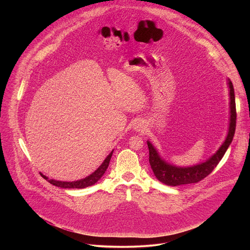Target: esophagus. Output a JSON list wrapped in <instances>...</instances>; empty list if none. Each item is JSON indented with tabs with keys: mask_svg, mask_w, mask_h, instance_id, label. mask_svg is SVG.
<instances>
[{
	"mask_svg": "<svg viewBox=\"0 0 250 250\" xmlns=\"http://www.w3.org/2000/svg\"><path fill=\"white\" fill-rule=\"evenodd\" d=\"M146 124L144 123V122H137V123H135V125H133V128H134V130H136V131H145L146 130Z\"/></svg>",
	"mask_w": 250,
	"mask_h": 250,
	"instance_id": "obj_1",
	"label": "esophagus"
}]
</instances>
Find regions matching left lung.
<instances>
[{
	"label": "left lung",
	"instance_id": "left-lung-1",
	"mask_svg": "<svg viewBox=\"0 0 250 250\" xmlns=\"http://www.w3.org/2000/svg\"><path fill=\"white\" fill-rule=\"evenodd\" d=\"M228 86L229 89V131L224 144L220 146L216 153H213L206 161L188 167H180L170 164L160 156L157 149L152 146L149 140H147V146L149 149V163L155 177L160 182L168 186H180L185 184L197 183L203 180L209 173H211V171L215 169V167H217L219 162L222 160L226 151L231 144L236 124L234 89L229 79H228Z\"/></svg>",
	"mask_w": 250,
	"mask_h": 250
}]
</instances>
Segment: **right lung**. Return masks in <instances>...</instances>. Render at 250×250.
I'll return each mask as SVG.
<instances>
[{
	"instance_id": "1",
	"label": "right lung",
	"mask_w": 250,
	"mask_h": 250,
	"mask_svg": "<svg viewBox=\"0 0 250 250\" xmlns=\"http://www.w3.org/2000/svg\"><path fill=\"white\" fill-rule=\"evenodd\" d=\"M113 152H114V150L105 157L104 162L101 164V166H99V168L95 172H93L92 174H90L89 176L84 178V179H80V180L72 181V182H64V181H57L54 179H48V177H46L42 173H41V175L44 178L46 181H48L50 184H52L56 187L64 188V189H83V188L94 185L101 179L102 176L104 174L106 168H108V166L110 164V160L112 158Z\"/></svg>"
}]
</instances>
